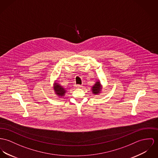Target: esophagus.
<instances>
[{
    "mask_svg": "<svg viewBox=\"0 0 158 158\" xmlns=\"http://www.w3.org/2000/svg\"><path fill=\"white\" fill-rule=\"evenodd\" d=\"M75 87L77 88H80L82 87V86L81 85H75Z\"/></svg>",
    "mask_w": 158,
    "mask_h": 158,
    "instance_id": "obj_1",
    "label": "esophagus"
}]
</instances>
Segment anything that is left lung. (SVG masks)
I'll return each mask as SVG.
<instances>
[{
	"label": "left lung",
	"mask_w": 158,
	"mask_h": 158,
	"mask_svg": "<svg viewBox=\"0 0 158 158\" xmlns=\"http://www.w3.org/2000/svg\"><path fill=\"white\" fill-rule=\"evenodd\" d=\"M101 89V86H100V84L99 82H97L96 83V84L93 86V89H92V91L94 94H97L99 91H100Z\"/></svg>",
	"instance_id": "8db88e82"
}]
</instances>
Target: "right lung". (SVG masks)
<instances>
[{
	"instance_id": "add662e5",
	"label": "right lung",
	"mask_w": 158,
	"mask_h": 158,
	"mask_svg": "<svg viewBox=\"0 0 158 158\" xmlns=\"http://www.w3.org/2000/svg\"><path fill=\"white\" fill-rule=\"evenodd\" d=\"M55 91L56 92V94H58L59 96H63L65 94V93L66 92L65 91V89L62 87L61 86V85L58 84H55Z\"/></svg>"
}]
</instances>
